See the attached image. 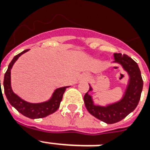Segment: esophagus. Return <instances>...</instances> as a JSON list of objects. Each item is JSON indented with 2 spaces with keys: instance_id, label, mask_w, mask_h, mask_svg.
<instances>
[{
  "instance_id": "esophagus-1",
  "label": "esophagus",
  "mask_w": 150,
  "mask_h": 150,
  "mask_svg": "<svg viewBox=\"0 0 150 150\" xmlns=\"http://www.w3.org/2000/svg\"><path fill=\"white\" fill-rule=\"evenodd\" d=\"M84 79H86V78H84Z\"/></svg>"
}]
</instances>
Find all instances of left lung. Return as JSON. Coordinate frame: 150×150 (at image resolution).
I'll list each match as a JSON object with an SVG mask.
<instances>
[{
    "mask_svg": "<svg viewBox=\"0 0 150 150\" xmlns=\"http://www.w3.org/2000/svg\"><path fill=\"white\" fill-rule=\"evenodd\" d=\"M113 63L121 65L128 75V81L124 93L120 100L106 105L95 104L92 95L93 88L85 93L83 101L88 112L107 124H113L122 121L132 112L139 103L143 89V79L137 63L126 54L114 53Z\"/></svg>",
    "mask_w": 150,
    "mask_h": 150,
    "instance_id": "obj_1",
    "label": "left lung"
}]
</instances>
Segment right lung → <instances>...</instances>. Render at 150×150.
I'll return each instance as SVG.
<instances>
[{
    "mask_svg": "<svg viewBox=\"0 0 150 150\" xmlns=\"http://www.w3.org/2000/svg\"><path fill=\"white\" fill-rule=\"evenodd\" d=\"M28 50L29 49L24 50L22 52L16 55L10 63L6 72L5 74V77H4V82H3L4 91H5V94L6 96V98L11 104V106H13L15 109L22 115H24L28 118H31V119L45 117L50 114H52L53 112H55L59 108L60 103L62 100L63 94L66 91V89L69 88L70 86H65V87L56 88L48 100L42 102V103H29V102L24 100L20 97L18 96L16 93H15L13 89H12V87H11V69H12L15 62L18 60V58L21 55H23L26 52H28Z\"/></svg>",
    "mask_w": 150,
    "mask_h": 150,
    "instance_id": "right-lung-1",
    "label": "right lung"
}]
</instances>
